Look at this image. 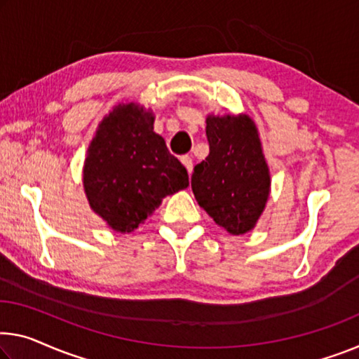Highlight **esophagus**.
Segmentation results:
<instances>
[{"instance_id":"1","label":"esophagus","mask_w":359,"mask_h":359,"mask_svg":"<svg viewBox=\"0 0 359 359\" xmlns=\"http://www.w3.org/2000/svg\"><path fill=\"white\" fill-rule=\"evenodd\" d=\"M181 162H183V165L186 167V170H187V173H192V158L189 157V156H183L181 157Z\"/></svg>"}]
</instances>
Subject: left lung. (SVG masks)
<instances>
[{
    "instance_id": "1",
    "label": "left lung",
    "mask_w": 359,
    "mask_h": 359,
    "mask_svg": "<svg viewBox=\"0 0 359 359\" xmlns=\"http://www.w3.org/2000/svg\"><path fill=\"white\" fill-rule=\"evenodd\" d=\"M210 154L191 178L196 201L229 234L249 233L266 207L271 187L258 130L249 115H208Z\"/></svg>"
}]
</instances>
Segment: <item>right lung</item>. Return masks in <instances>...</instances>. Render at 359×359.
<instances>
[{
    "label": "right lung",
    "instance_id": "right-lung-1",
    "mask_svg": "<svg viewBox=\"0 0 359 359\" xmlns=\"http://www.w3.org/2000/svg\"><path fill=\"white\" fill-rule=\"evenodd\" d=\"M189 186L186 168L154 131V114L135 102L118 104L102 118L83 167L93 212L117 233H131L162 198Z\"/></svg>",
    "mask_w": 359,
    "mask_h": 359
}]
</instances>
